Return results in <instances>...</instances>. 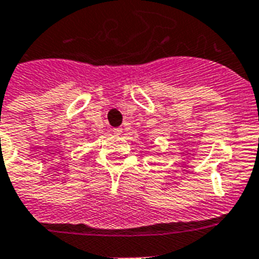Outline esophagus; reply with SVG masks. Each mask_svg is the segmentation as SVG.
<instances>
[{"label":"esophagus","instance_id":"esophagus-1","mask_svg":"<svg viewBox=\"0 0 259 259\" xmlns=\"http://www.w3.org/2000/svg\"><path fill=\"white\" fill-rule=\"evenodd\" d=\"M113 133L121 134V133H122V127H114V129H113Z\"/></svg>","mask_w":259,"mask_h":259}]
</instances>
